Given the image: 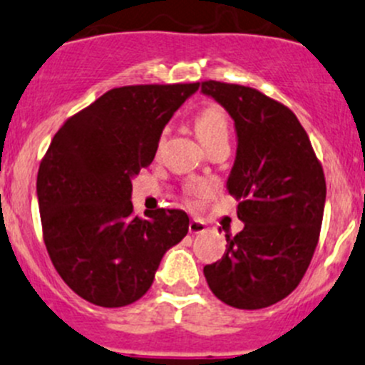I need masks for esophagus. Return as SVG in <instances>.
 I'll list each match as a JSON object with an SVG mask.
<instances>
[{"mask_svg": "<svg viewBox=\"0 0 365 365\" xmlns=\"http://www.w3.org/2000/svg\"><path fill=\"white\" fill-rule=\"evenodd\" d=\"M205 230H207V225H205L203 221H200V219H192V221L189 222V232L192 233V235H196V233H203Z\"/></svg>", "mask_w": 365, "mask_h": 365, "instance_id": "34e87169", "label": "esophagus"}]
</instances>
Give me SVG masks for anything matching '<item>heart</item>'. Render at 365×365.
I'll list each match as a JSON object with an SVG mask.
<instances>
[{
  "label": "heart",
  "instance_id": "heart-1",
  "mask_svg": "<svg viewBox=\"0 0 365 365\" xmlns=\"http://www.w3.org/2000/svg\"><path fill=\"white\" fill-rule=\"evenodd\" d=\"M194 130L205 148H210L212 144L226 140L230 137V118L219 105H208L194 119ZM187 196L203 197L208 194V187L205 185H189L187 187Z\"/></svg>",
  "mask_w": 365,
  "mask_h": 365
}]
</instances>
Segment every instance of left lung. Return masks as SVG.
<instances>
[{
	"label": "left lung",
	"mask_w": 365,
	"mask_h": 365,
	"mask_svg": "<svg viewBox=\"0 0 365 365\" xmlns=\"http://www.w3.org/2000/svg\"><path fill=\"white\" fill-rule=\"evenodd\" d=\"M201 93L233 119L237 155L226 189L244 228L226 235L221 260L205 265L210 291L235 309L287 298L319 240L327 182L309 135L292 110L257 88L208 80Z\"/></svg>",
	"instance_id": "1"
}]
</instances>
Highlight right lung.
<instances>
[{"instance_id":"1","label":"right lung","mask_w":365,"mask_h":365,"mask_svg":"<svg viewBox=\"0 0 365 365\" xmlns=\"http://www.w3.org/2000/svg\"><path fill=\"white\" fill-rule=\"evenodd\" d=\"M200 83L112 88L67 119L37 175L46 250L62 280L98 307L143 298L169 247L189 232L183 210L133 214L132 178L153 162L162 130Z\"/></svg>"}]
</instances>
